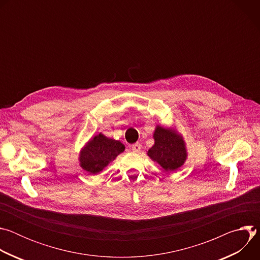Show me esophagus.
<instances>
[{
  "mask_svg": "<svg viewBox=\"0 0 260 260\" xmlns=\"http://www.w3.org/2000/svg\"><path fill=\"white\" fill-rule=\"evenodd\" d=\"M141 148H142V145L140 143H136L132 145V150L134 152H139L141 150Z\"/></svg>",
  "mask_w": 260,
  "mask_h": 260,
  "instance_id": "esophagus-1",
  "label": "esophagus"
}]
</instances>
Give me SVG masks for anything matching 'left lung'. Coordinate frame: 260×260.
Masks as SVG:
<instances>
[{
  "mask_svg": "<svg viewBox=\"0 0 260 260\" xmlns=\"http://www.w3.org/2000/svg\"><path fill=\"white\" fill-rule=\"evenodd\" d=\"M153 138L154 145L147 152L153 161L166 172H174L184 165L187 151L181 135L173 128L157 125Z\"/></svg>",
  "mask_w": 260,
  "mask_h": 260,
  "instance_id": "8db88e82",
  "label": "left lung"
}]
</instances>
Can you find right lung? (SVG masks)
Here are the masks:
<instances>
[{"instance_id":"right-lung-1","label":"right lung","mask_w":260,"mask_h":260,"mask_svg":"<svg viewBox=\"0 0 260 260\" xmlns=\"http://www.w3.org/2000/svg\"><path fill=\"white\" fill-rule=\"evenodd\" d=\"M124 149L125 147L121 142L99 134L88 141L81 150L79 155L80 167L90 174H98Z\"/></svg>"}]
</instances>
